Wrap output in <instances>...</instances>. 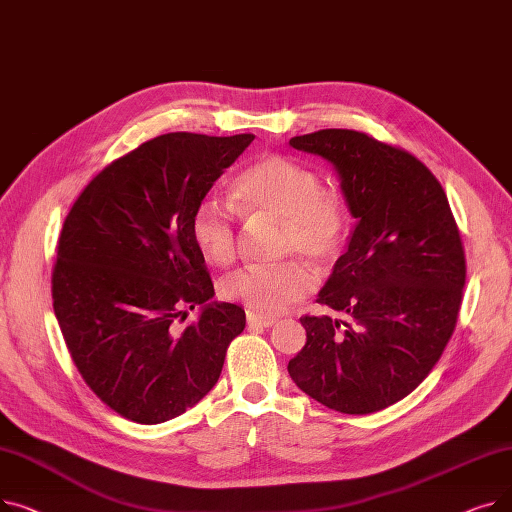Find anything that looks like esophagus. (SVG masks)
Listing matches in <instances>:
<instances>
[{
    "mask_svg": "<svg viewBox=\"0 0 512 512\" xmlns=\"http://www.w3.org/2000/svg\"><path fill=\"white\" fill-rule=\"evenodd\" d=\"M247 324L251 330H263V328H272L276 324V317H261L255 313H247Z\"/></svg>",
    "mask_w": 512,
    "mask_h": 512,
    "instance_id": "1",
    "label": "esophagus"
}]
</instances>
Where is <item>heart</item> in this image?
Segmentation results:
<instances>
[{
	"label": "heart",
	"mask_w": 512,
	"mask_h": 512,
	"mask_svg": "<svg viewBox=\"0 0 512 512\" xmlns=\"http://www.w3.org/2000/svg\"><path fill=\"white\" fill-rule=\"evenodd\" d=\"M232 195L242 211L284 222L282 251L307 255L317 265L334 263L351 236V209L344 195L324 188L317 170L288 155L257 159L236 178ZM191 234L211 265L226 267L236 259V215L226 203L201 201L193 213ZM313 288L315 274L301 259L247 265L222 282L224 299L257 315L280 313Z\"/></svg>",
	"instance_id": "heart-1"
}]
</instances>
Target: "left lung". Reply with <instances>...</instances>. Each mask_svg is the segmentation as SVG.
Here are the masks:
<instances>
[{"mask_svg":"<svg viewBox=\"0 0 512 512\" xmlns=\"http://www.w3.org/2000/svg\"><path fill=\"white\" fill-rule=\"evenodd\" d=\"M332 161L357 226L317 303L303 315V351L288 373L305 394L346 415L382 411L411 394L456 328L465 249L442 184L421 159L359 130L290 139Z\"/></svg>","mask_w":512,"mask_h":512,"instance_id":"8db88e82","label":"left lung"}]
</instances>
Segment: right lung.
Wrapping results in <instances>:
<instances>
[{"mask_svg": "<svg viewBox=\"0 0 512 512\" xmlns=\"http://www.w3.org/2000/svg\"><path fill=\"white\" fill-rule=\"evenodd\" d=\"M255 134L168 132L105 166L68 211L51 299L85 384L118 415L153 425L218 382L245 311L207 303L213 282L191 220ZM204 311L184 329L185 307Z\"/></svg>", "mask_w": 512, "mask_h": 512, "instance_id": "add662e5", "label": "right lung"}]
</instances>
